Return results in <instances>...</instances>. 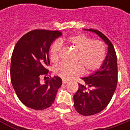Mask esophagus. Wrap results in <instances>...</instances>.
Segmentation results:
<instances>
[{
    "mask_svg": "<svg viewBox=\"0 0 130 130\" xmlns=\"http://www.w3.org/2000/svg\"><path fill=\"white\" fill-rule=\"evenodd\" d=\"M62 83H63V84H66V83H68V80H67V79H63Z\"/></svg>",
    "mask_w": 130,
    "mask_h": 130,
    "instance_id": "34e87169",
    "label": "esophagus"
}]
</instances>
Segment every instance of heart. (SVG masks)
I'll return each instance as SVG.
<instances>
[{
  "label": "heart",
  "instance_id": "heart-1",
  "mask_svg": "<svg viewBox=\"0 0 130 130\" xmlns=\"http://www.w3.org/2000/svg\"><path fill=\"white\" fill-rule=\"evenodd\" d=\"M68 44L75 51H77L74 63H60L54 67V72L63 79H71L83 74H91L102 67L106 57V47L99 40H94L85 35H73L67 38ZM62 44L56 41L50 50V58L53 61L59 58Z\"/></svg>",
  "mask_w": 130,
  "mask_h": 130
}]
</instances>
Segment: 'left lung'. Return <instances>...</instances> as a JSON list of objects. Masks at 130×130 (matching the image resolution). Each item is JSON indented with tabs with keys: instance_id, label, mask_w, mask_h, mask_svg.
<instances>
[{
	"instance_id": "1",
	"label": "left lung",
	"mask_w": 130,
	"mask_h": 130,
	"mask_svg": "<svg viewBox=\"0 0 130 130\" xmlns=\"http://www.w3.org/2000/svg\"><path fill=\"white\" fill-rule=\"evenodd\" d=\"M97 34L108 45V53L101 68L87 77L82 78L84 84H78L74 95L76 111L83 116H91L102 111L111 101L118 80L117 58L109 39L97 29H85Z\"/></svg>"
}]
</instances>
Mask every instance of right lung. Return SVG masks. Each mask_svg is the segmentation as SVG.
<instances>
[{
  "label": "right lung",
  "mask_w": 130,
  "mask_h": 130,
  "mask_svg": "<svg viewBox=\"0 0 130 130\" xmlns=\"http://www.w3.org/2000/svg\"><path fill=\"white\" fill-rule=\"evenodd\" d=\"M61 35L57 30L34 29L23 35L13 51L11 62L13 87L20 101L30 108L43 110L50 107L62 85L61 79L57 76L47 77L44 84L40 83V77L48 74L46 67L50 64L51 45Z\"/></svg>",
  "instance_id": "right-lung-1"
}]
</instances>
